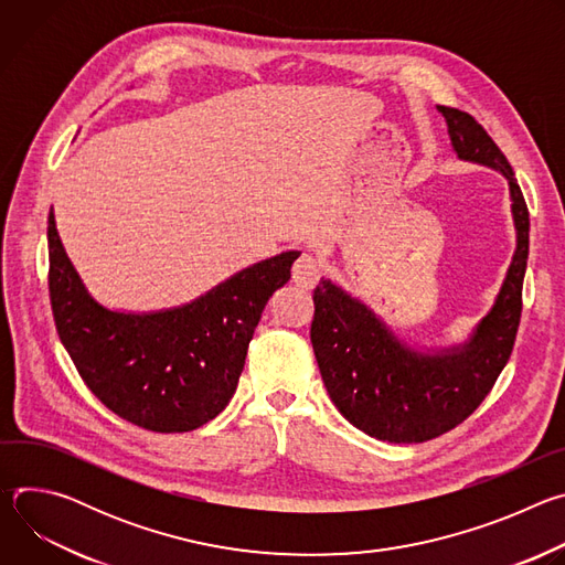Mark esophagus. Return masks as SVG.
<instances>
[{"instance_id": "34e87169", "label": "esophagus", "mask_w": 565, "mask_h": 565, "mask_svg": "<svg viewBox=\"0 0 565 565\" xmlns=\"http://www.w3.org/2000/svg\"><path fill=\"white\" fill-rule=\"evenodd\" d=\"M321 277V262L312 253H301L292 266V279L297 286L310 288Z\"/></svg>"}]
</instances>
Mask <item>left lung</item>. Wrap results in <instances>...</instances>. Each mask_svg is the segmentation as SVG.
I'll return each mask as SVG.
<instances>
[{"label": "left lung", "instance_id": "obj_1", "mask_svg": "<svg viewBox=\"0 0 565 565\" xmlns=\"http://www.w3.org/2000/svg\"><path fill=\"white\" fill-rule=\"evenodd\" d=\"M438 111L460 158L497 168L510 181L516 253L492 312L480 321L465 349L418 355L335 284L321 279L312 292L310 342L333 405L360 431L397 445L434 440L478 409L512 355L523 310L530 212L514 170L467 111L454 107Z\"/></svg>", "mask_w": 565, "mask_h": 565}]
</instances>
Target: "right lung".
<instances>
[{
	"mask_svg": "<svg viewBox=\"0 0 565 565\" xmlns=\"http://www.w3.org/2000/svg\"><path fill=\"white\" fill-rule=\"evenodd\" d=\"M299 253L241 270L201 299L151 315L96 303L73 270L49 212V297L79 377L122 420L183 434L216 418L236 391L248 344Z\"/></svg>",
	"mask_w": 565,
	"mask_h": 565,
	"instance_id": "right-lung-1",
	"label": "right lung"
}]
</instances>
